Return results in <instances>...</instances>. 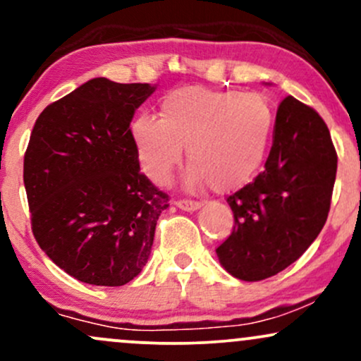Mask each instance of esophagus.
Wrapping results in <instances>:
<instances>
[{
    "mask_svg": "<svg viewBox=\"0 0 361 361\" xmlns=\"http://www.w3.org/2000/svg\"><path fill=\"white\" fill-rule=\"evenodd\" d=\"M175 205L178 209L186 210V212H192V210H197L198 207H200V202L188 200V198H178V200H175Z\"/></svg>",
    "mask_w": 361,
    "mask_h": 361,
    "instance_id": "obj_1",
    "label": "esophagus"
}]
</instances>
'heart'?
<instances>
[{
    "label": "heart",
    "mask_w": 361,
    "mask_h": 361,
    "mask_svg": "<svg viewBox=\"0 0 361 361\" xmlns=\"http://www.w3.org/2000/svg\"><path fill=\"white\" fill-rule=\"evenodd\" d=\"M275 115L258 93L183 86L159 100V118L140 114L130 135L142 171L157 185L168 183L181 163L183 146L192 168L186 183L209 181L217 192L246 185L267 156Z\"/></svg>",
    "instance_id": "1"
}]
</instances>
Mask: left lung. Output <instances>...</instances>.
I'll use <instances>...</instances> for the list:
<instances>
[{
  "label": "left lung",
  "instance_id": "obj_1",
  "mask_svg": "<svg viewBox=\"0 0 361 361\" xmlns=\"http://www.w3.org/2000/svg\"><path fill=\"white\" fill-rule=\"evenodd\" d=\"M273 132L263 171L227 197L234 227L215 250L244 281L270 279L304 255L324 227L336 180V149L316 110L283 98Z\"/></svg>",
  "mask_w": 361,
  "mask_h": 361
}]
</instances>
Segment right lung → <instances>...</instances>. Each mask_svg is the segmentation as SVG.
I'll return each instance as SVG.
<instances>
[{
    "instance_id": "add662e5",
    "label": "right lung",
    "mask_w": 361,
    "mask_h": 361,
    "mask_svg": "<svg viewBox=\"0 0 361 361\" xmlns=\"http://www.w3.org/2000/svg\"><path fill=\"white\" fill-rule=\"evenodd\" d=\"M147 82L90 80L51 103L37 118L25 151L23 183L32 233L68 275L120 287L142 271L157 219L169 207L140 173L130 135Z\"/></svg>"
}]
</instances>
